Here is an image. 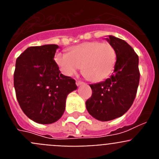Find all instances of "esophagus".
I'll return each mask as SVG.
<instances>
[{
	"mask_svg": "<svg viewBox=\"0 0 159 159\" xmlns=\"http://www.w3.org/2000/svg\"><path fill=\"white\" fill-rule=\"evenodd\" d=\"M84 84V83L82 82V81H80V80L76 81V85H77V86H80V85H82V84Z\"/></svg>",
	"mask_w": 159,
	"mask_h": 159,
	"instance_id": "1",
	"label": "esophagus"
}]
</instances>
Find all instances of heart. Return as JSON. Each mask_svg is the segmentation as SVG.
I'll list each match as a JSON object with an SVG mask.
<instances>
[{"mask_svg":"<svg viewBox=\"0 0 159 159\" xmlns=\"http://www.w3.org/2000/svg\"><path fill=\"white\" fill-rule=\"evenodd\" d=\"M55 60L64 75H73L82 67L83 75L87 80L100 82L113 71L116 52L109 43L84 42L71 48L68 54L57 53Z\"/></svg>","mask_w":159,"mask_h":159,"instance_id":"obj_1","label":"heart"}]
</instances>
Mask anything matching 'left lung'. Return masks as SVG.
Listing matches in <instances>:
<instances>
[{
	"mask_svg": "<svg viewBox=\"0 0 159 159\" xmlns=\"http://www.w3.org/2000/svg\"><path fill=\"white\" fill-rule=\"evenodd\" d=\"M115 48L116 64L113 75L91 84V98L86 101L88 113L100 121H110L123 116L131 107L139 84V57L125 40L114 36L106 38Z\"/></svg>",
	"mask_w": 159,
	"mask_h": 159,
	"instance_id": "left-lung-1",
	"label": "left lung"
}]
</instances>
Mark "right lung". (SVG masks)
Returning <instances> with one entry per match:
<instances>
[{
  "mask_svg": "<svg viewBox=\"0 0 159 159\" xmlns=\"http://www.w3.org/2000/svg\"><path fill=\"white\" fill-rule=\"evenodd\" d=\"M59 46L28 48L16 59L14 88L24 113L32 121L51 124L62 117L66 99L77 89L75 80L60 73L54 57Z\"/></svg>",
  "mask_w": 159,
  "mask_h": 159,
  "instance_id": "obj_1",
  "label": "right lung"
}]
</instances>
